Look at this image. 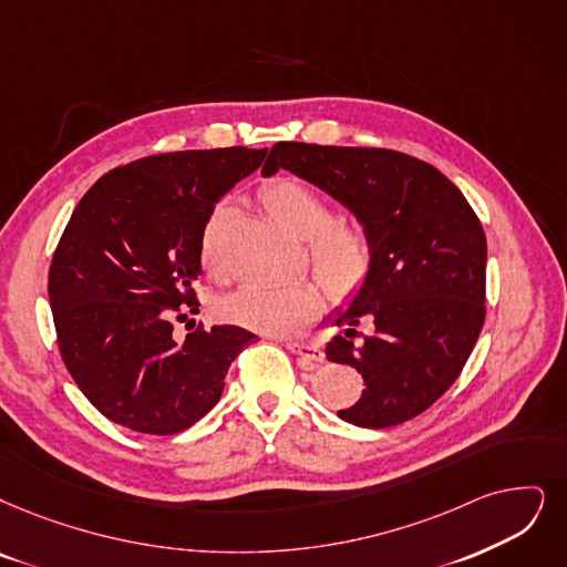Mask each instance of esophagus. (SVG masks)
<instances>
[{"label": "esophagus", "instance_id": "34e87169", "mask_svg": "<svg viewBox=\"0 0 567 567\" xmlns=\"http://www.w3.org/2000/svg\"><path fill=\"white\" fill-rule=\"evenodd\" d=\"M286 349L290 353H296L298 358H302L305 362H321L323 360V351L319 347H313L309 342H298V339H286Z\"/></svg>", "mask_w": 567, "mask_h": 567}]
</instances>
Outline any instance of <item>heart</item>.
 Listing matches in <instances>:
<instances>
[{
  "label": "heart",
  "instance_id": "1",
  "mask_svg": "<svg viewBox=\"0 0 567 567\" xmlns=\"http://www.w3.org/2000/svg\"><path fill=\"white\" fill-rule=\"evenodd\" d=\"M262 202L284 228L307 239V258L328 296L344 300L368 286L377 265V244L365 225L334 220V209L319 190L296 178H277ZM199 260L212 277H223V212H214L199 237ZM323 296L313 281H248L220 300L225 319L258 332H288L319 316Z\"/></svg>",
  "mask_w": 567,
  "mask_h": 567
}]
</instances>
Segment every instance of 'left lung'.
Listing matches in <instances>:
<instances>
[{
	"mask_svg": "<svg viewBox=\"0 0 567 567\" xmlns=\"http://www.w3.org/2000/svg\"><path fill=\"white\" fill-rule=\"evenodd\" d=\"M279 167L342 202L377 244L368 286L337 319L344 334L326 347L365 379L339 419L391 427L419 416L458 379L486 319L477 214L440 169L391 148L279 142L262 174Z\"/></svg>",
	"mask_w": 567,
	"mask_h": 567,
	"instance_id": "8db88e82",
	"label": "left lung"
}]
</instances>
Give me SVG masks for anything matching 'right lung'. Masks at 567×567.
Wrapping results in <instances>:
<instances>
[{
  "instance_id": "add662e5",
  "label": "right lung",
  "mask_w": 567,
  "mask_h": 567,
  "mask_svg": "<svg viewBox=\"0 0 567 567\" xmlns=\"http://www.w3.org/2000/svg\"><path fill=\"white\" fill-rule=\"evenodd\" d=\"M267 148L176 151L104 174L76 205L49 269L58 349L81 393L113 423L174 435L218 402L256 334L174 323L197 311L199 237L216 202Z\"/></svg>"
}]
</instances>
